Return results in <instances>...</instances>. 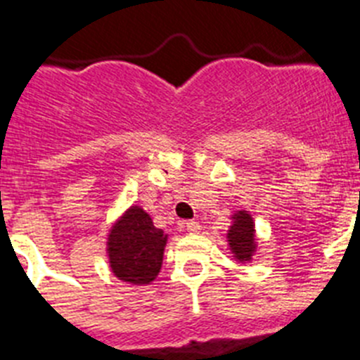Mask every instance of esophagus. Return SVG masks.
Returning a JSON list of instances; mask_svg holds the SVG:
<instances>
[{
    "label": "esophagus",
    "instance_id": "1",
    "mask_svg": "<svg viewBox=\"0 0 360 360\" xmlns=\"http://www.w3.org/2000/svg\"><path fill=\"white\" fill-rule=\"evenodd\" d=\"M184 229H186L189 234H196V232H200L202 227H200L198 221H193V219H191V221H186V224H184Z\"/></svg>",
    "mask_w": 360,
    "mask_h": 360
}]
</instances>
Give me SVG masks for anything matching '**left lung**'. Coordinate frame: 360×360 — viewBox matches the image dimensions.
I'll return each mask as SVG.
<instances>
[{"mask_svg":"<svg viewBox=\"0 0 360 360\" xmlns=\"http://www.w3.org/2000/svg\"><path fill=\"white\" fill-rule=\"evenodd\" d=\"M232 225L227 232V241L232 254L238 262H250L256 252V238H254L252 216L247 211H238L232 216Z\"/></svg>","mask_w":360,"mask_h":360,"instance_id":"8db88e82","label":"left lung"}]
</instances>
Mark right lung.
I'll return each mask as SVG.
<instances>
[{"label":"right lung","mask_w":360,"mask_h":360,"mask_svg":"<svg viewBox=\"0 0 360 360\" xmlns=\"http://www.w3.org/2000/svg\"><path fill=\"white\" fill-rule=\"evenodd\" d=\"M167 234L153 225L144 209L129 207L108 236V256L113 274L131 285H149L157 278Z\"/></svg>","instance_id":"add662e5"}]
</instances>
